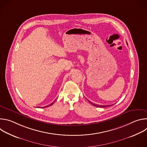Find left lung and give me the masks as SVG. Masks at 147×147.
<instances>
[{
    "mask_svg": "<svg viewBox=\"0 0 147 147\" xmlns=\"http://www.w3.org/2000/svg\"><path fill=\"white\" fill-rule=\"evenodd\" d=\"M90 102L92 104V105H93L94 106H95V107H101V108H105V107H108V105H96V104H94V103H92V102H91L90 101Z\"/></svg>",
    "mask_w": 147,
    "mask_h": 147,
    "instance_id": "8db88e82",
    "label": "left lung"
}]
</instances>
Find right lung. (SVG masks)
Returning a JSON list of instances; mask_svg holds the SVG:
<instances>
[{"label":"right lung","instance_id":"add662e5","mask_svg":"<svg viewBox=\"0 0 147 147\" xmlns=\"http://www.w3.org/2000/svg\"><path fill=\"white\" fill-rule=\"evenodd\" d=\"M53 103H52L51 104H50V105H49V106H46L45 107V108H47V107H49V106H51V105H53ZM41 108V107H40Z\"/></svg>","mask_w":147,"mask_h":147}]
</instances>
